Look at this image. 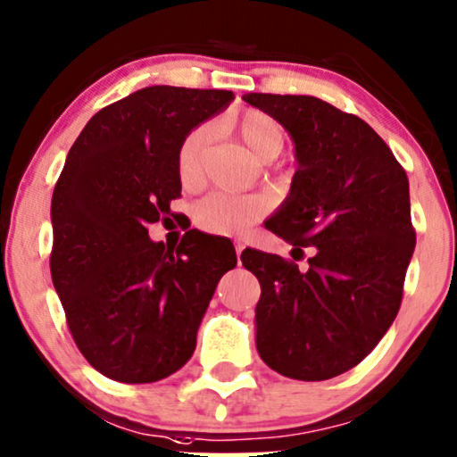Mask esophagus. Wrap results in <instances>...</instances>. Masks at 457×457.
<instances>
[{
  "label": "esophagus",
  "instance_id": "34e87169",
  "mask_svg": "<svg viewBox=\"0 0 457 457\" xmlns=\"http://www.w3.org/2000/svg\"><path fill=\"white\" fill-rule=\"evenodd\" d=\"M243 250H245V243H243V241H235V252H237V256H241Z\"/></svg>",
  "mask_w": 457,
  "mask_h": 457
}]
</instances>
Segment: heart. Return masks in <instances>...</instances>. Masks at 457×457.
<instances>
[{"instance_id":"obj_1","label":"heart","mask_w":457,"mask_h":457,"mask_svg":"<svg viewBox=\"0 0 457 457\" xmlns=\"http://www.w3.org/2000/svg\"><path fill=\"white\" fill-rule=\"evenodd\" d=\"M239 138L253 155L270 162L279 155L286 145V132L281 123L262 111L250 109L235 121ZM210 142V128L193 129L178 149V176L185 188H197L204 182V155ZM266 204L256 195H233L214 191L197 201L193 220L201 230L212 235H239L264 216Z\"/></svg>"}]
</instances>
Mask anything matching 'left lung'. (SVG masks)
I'll use <instances>...</instances> for the list:
<instances>
[{
    "label": "left lung",
    "mask_w": 457,
    "mask_h": 457,
    "mask_svg": "<svg viewBox=\"0 0 457 457\" xmlns=\"http://www.w3.org/2000/svg\"><path fill=\"white\" fill-rule=\"evenodd\" d=\"M294 140L298 170L264 227L312 247L308 269L245 250L258 277L256 348L270 370L319 382L359 365L393 325L416 247L410 180L386 142L321 98L243 94ZM302 252V250H300Z\"/></svg>",
    "instance_id": "8db88e82"
}]
</instances>
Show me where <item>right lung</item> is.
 <instances>
[{"label":"right lung","instance_id":"add662e5","mask_svg":"<svg viewBox=\"0 0 457 457\" xmlns=\"http://www.w3.org/2000/svg\"><path fill=\"white\" fill-rule=\"evenodd\" d=\"M235 98L151 86L98 111L71 146L52 195V283L77 348L123 384L163 380L191 359L233 243L187 230L178 245L149 224L180 197L178 149Z\"/></svg>","mask_w":457,"mask_h":457}]
</instances>
